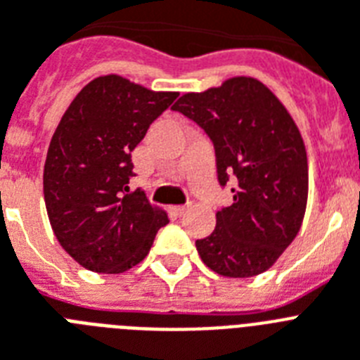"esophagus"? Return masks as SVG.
<instances>
[{
	"mask_svg": "<svg viewBox=\"0 0 360 360\" xmlns=\"http://www.w3.org/2000/svg\"><path fill=\"white\" fill-rule=\"evenodd\" d=\"M187 210H189V207H187V206H173V207H171V212H173L174 215H184V213H186Z\"/></svg>",
	"mask_w": 360,
	"mask_h": 360,
	"instance_id": "obj_1",
	"label": "esophagus"
}]
</instances>
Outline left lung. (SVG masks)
Segmentation results:
<instances>
[{
  "label": "left lung",
  "instance_id": "1",
  "mask_svg": "<svg viewBox=\"0 0 360 360\" xmlns=\"http://www.w3.org/2000/svg\"><path fill=\"white\" fill-rule=\"evenodd\" d=\"M173 110L204 129L215 147L217 174H233V204L197 240L204 265L226 278H252L274 265L298 236L307 206V153L281 101L254 77L184 94Z\"/></svg>",
  "mask_w": 360,
  "mask_h": 360
}]
</instances>
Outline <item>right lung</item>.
<instances>
[{
	"label": "right lung",
	"instance_id": "1",
	"mask_svg": "<svg viewBox=\"0 0 360 360\" xmlns=\"http://www.w3.org/2000/svg\"><path fill=\"white\" fill-rule=\"evenodd\" d=\"M176 97L105 75L88 82L62 115L47 148L44 198L56 239L84 269H132L169 222L141 189L130 191V153Z\"/></svg>",
	"mask_w": 360,
	"mask_h": 360
}]
</instances>
